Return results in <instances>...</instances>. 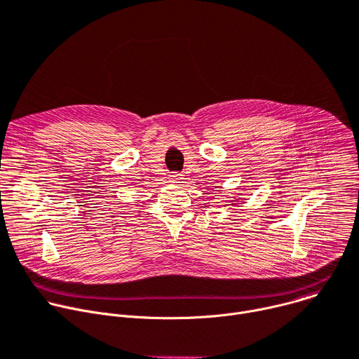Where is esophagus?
<instances>
[{"mask_svg": "<svg viewBox=\"0 0 359 359\" xmlns=\"http://www.w3.org/2000/svg\"><path fill=\"white\" fill-rule=\"evenodd\" d=\"M183 180H184V177L182 175H172L170 176L172 183H183Z\"/></svg>", "mask_w": 359, "mask_h": 359, "instance_id": "obj_1", "label": "esophagus"}]
</instances>
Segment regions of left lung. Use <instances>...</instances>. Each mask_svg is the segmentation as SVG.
I'll use <instances>...</instances> for the list:
<instances>
[{"mask_svg": "<svg viewBox=\"0 0 359 359\" xmlns=\"http://www.w3.org/2000/svg\"><path fill=\"white\" fill-rule=\"evenodd\" d=\"M231 205H238V203H231Z\"/></svg>", "mask_w": 359, "mask_h": 359, "instance_id": "obj_1", "label": "left lung"}]
</instances>
